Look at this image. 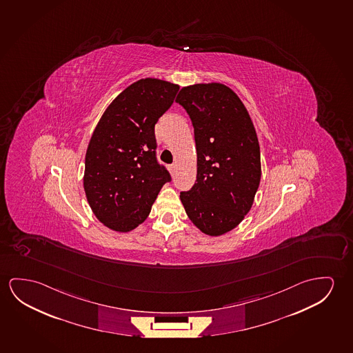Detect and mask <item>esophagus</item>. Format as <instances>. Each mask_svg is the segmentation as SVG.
Masks as SVG:
<instances>
[{
  "mask_svg": "<svg viewBox=\"0 0 353 353\" xmlns=\"http://www.w3.org/2000/svg\"><path fill=\"white\" fill-rule=\"evenodd\" d=\"M168 170H170L171 174H174V172H176V165H174V163L170 165V166H168Z\"/></svg>",
  "mask_w": 353,
  "mask_h": 353,
  "instance_id": "34e87169",
  "label": "esophagus"
}]
</instances>
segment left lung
Listing matches in <instances>:
<instances>
[{
	"label": "left lung",
	"mask_w": 353,
	"mask_h": 353,
	"mask_svg": "<svg viewBox=\"0 0 353 353\" xmlns=\"http://www.w3.org/2000/svg\"><path fill=\"white\" fill-rule=\"evenodd\" d=\"M176 103L190 116L196 148V183L181 192L190 221L209 236L236 228L261 182V149L248 111L220 83L181 89Z\"/></svg>",
	"instance_id": "1"
}]
</instances>
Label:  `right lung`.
Listing matches in <instances>:
<instances>
[{
	"label": "right lung",
	"mask_w": 353,
	"mask_h": 353,
	"mask_svg": "<svg viewBox=\"0 0 353 353\" xmlns=\"http://www.w3.org/2000/svg\"><path fill=\"white\" fill-rule=\"evenodd\" d=\"M177 84L145 78L110 103L85 155L84 190L108 228L128 232L147 219L171 174L157 161L155 123L174 103Z\"/></svg>",
	"instance_id": "right-lung-1"
}]
</instances>
